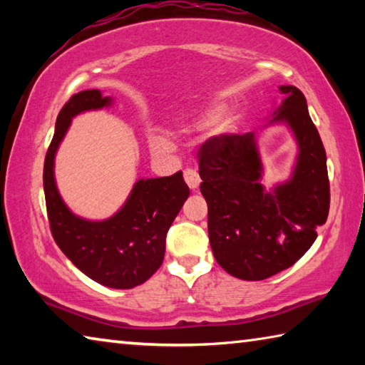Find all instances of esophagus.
<instances>
[{"label": "esophagus", "instance_id": "obj_1", "mask_svg": "<svg viewBox=\"0 0 365 365\" xmlns=\"http://www.w3.org/2000/svg\"><path fill=\"white\" fill-rule=\"evenodd\" d=\"M183 177H185V182H187V185L191 190H197V187H200L201 178H200V174H197L196 170L187 169L183 172Z\"/></svg>", "mask_w": 365, "mask_h": 365}]
</instances>
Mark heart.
I'll use <instances>...</instances> for the list:
<instances>
[{"mask_svg":"<svg viewBox=\"0 0 365 365\" xmlns=\"http://www.w3.org/2000/svg\"><path fill=\"white\" fill-rule=\"evenodd\" d=\"M238 119L240 115L235 109H227L222 113L220 104H212V106H209L205 113H202L200 120L202 123L214 122L212 133L215 137H225V135H230L235 132ZM150 146L151 150L156 153H169L172 150L170 140L163 133H153L150 137Z\"/></svg>","mask_w":365,"mask_h":365,"instance_id":"b5f03b06","label":"heart"}]
</instances>
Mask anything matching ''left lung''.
<instances>
[{
  "label": "left lung",
  "instance_id": "1",
  "mask_svg": "<svg viewBox=\"0 0 365 365\" xmlns=\"http://www.w3.org/2000/svg\"><path fill=\"white\" fill-rule=\"evenodd\" d=\"M269 125L288 127L298 154L285 182L262 185L264 164L255 132L225 135L200 150L201 193L215 261L242 280H264L298 261L317 238L330 207L327 156L304 95L282 85Z\"/></svg>",
  "mask_w": 365,
  "mask_h": 365
}]
</instances>
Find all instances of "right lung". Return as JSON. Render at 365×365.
I'll list each match as a JSON object with an SVG mask.
<instances>
[{"label":"right lung","mask_w":365,"mask_h":365,"mask_svg":"<svg viewBox=\"0 0 365 365\" xmlns=\"http://www.w3.org/2000/svg\"><path fill=\"white\" fill-rule=\"evenodd\" d=\"M100 90H85L64 104L43 169L49 227L61 251L86 277L104 287L128 289L145 283L163 264L165 235L190 196L182 172L170 177L140 178L114 215L90 220L73 214L59 195L54 159L72 119L86 110L113 106Z\"/></svg>","instance_id":"right-lung-1"}]
</instances>
